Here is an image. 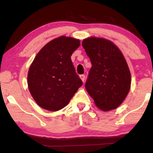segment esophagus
Returning <instances> with one entry per match:
<instances>
[{
	"instance_id": "esophagus-1",
	"label": "esophagus",
	"mask_w": 153,
	"mask_h": 153,
	"mask_svg": "<svg viewBox=\"0 0 153 153\" xmlns=\"http://www.w3.org/2000/svg\"><path fill=\"white\" fill-rule=\"evenodd\" d=\"M80 78L82 80V81L84 82V80H85V75H80Z\"/></svg>"
}]
</instances>
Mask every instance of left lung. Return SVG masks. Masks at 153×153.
Segmentation results:
<instances>
[{"mask_svg":"<svg viewBox=\"0 0 153 153\" xmlns=\"http://www.w3.org/2000/svg\"><path fill=\"white\" fill-rule=\"evenodd\" d=\"M91 59L85 89L99 109L108 111L122 104L129 94L131 73L122 52L108 39L91 37L82 42Z\"/></svg>","mask_w":153,"mask_h":153,"instance_id":"1","label":"left lung"}]
</instances>
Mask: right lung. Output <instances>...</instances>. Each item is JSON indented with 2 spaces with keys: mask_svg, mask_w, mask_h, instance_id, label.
Returning <instances> with one entry per match:
<instances>
[{
  "mask_svg": "<svg viewBox=\"0 0 153 153\" xmlns=\"http://www.w3.org/2000/svg\"><path fill=\"white\" fill-rule=\"evenodd\" d=\"M80 45L79 39L61 36L49 42L36 55L28 72L27 83L40 107L52 111L62 109L82 85L71 58Z\"/></svg>",
  "mask_w": 153,
  "mask_h": 153,
  "instance_id": "obj_1",
  "label": "right lung"
}]
</instances>
